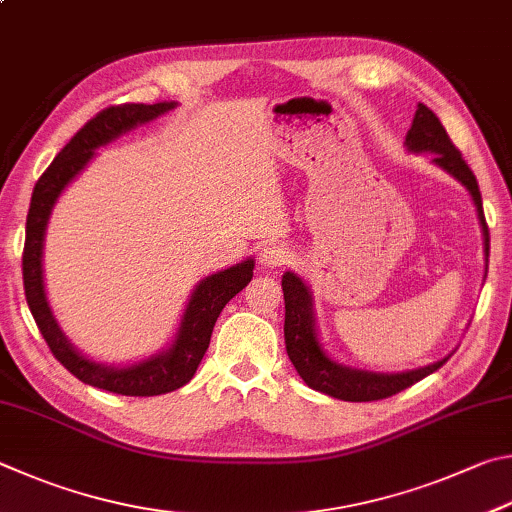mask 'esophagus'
<instances>
[{
    "label": "esophagus",
    "mask_w": 512,
    "mask_h": 512,
    "mask_svg": "<svg viewBox=\"0 0 512 512\" xmlns=\"http://www.w3.org/2000/svg\"><path fill=\"white\" fill-rule=\"evenodd\" d=\"M258 261H261V265L276 270V267L290 265L292 251H290V247H285V245H267V247L261 249V256H258Z\"/></svg>",
    "instance_id": "esophagus-1"
}]
</instances>
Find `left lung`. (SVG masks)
Masks as SVG:
<instances>
[{
  "label": "left lung",
  "mask_w": 512,
  "mask_h": 512,
  "mask_svg": "<svg viewBox=\"0 0 512 512\" xmlns=\"http://www.w3.org/2000/svg\"><path fill=\"white\" fill-rule=\"evenodd\" d=\"M405 143L407 150L411 152H434V164L447 170V173L454 179H459V182L468 188L472 202L477 206L479 224L483 231V251H486L488 258L490 233L486 215H483L477 177H474L470 166L465 164V159L461 157V152L456 150L452 139L447 137L443 123L438 121V116L429 110L427 105L418 103L414 123H411V130L407 132ZM281 285L285 299V348H288V357L294 364V369H297L301 380L306 382L310 389L348 402L382 400L405 391L411 384L427 378L429 373L438 371L447 360H450V355H447L443 360L423 366V369L402 373H373L337 364L330 360L319 344L315 312H312V294L308 290V285L294 272H285Z\"/></svg>",
  "instance_id": "1"
}]
</instances>
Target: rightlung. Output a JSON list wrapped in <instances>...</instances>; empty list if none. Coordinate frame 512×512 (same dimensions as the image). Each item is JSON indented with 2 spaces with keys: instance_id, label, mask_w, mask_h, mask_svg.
Masks as SVG:
<instances>
[{
  "instance_id": "obj_1",
  "label": "right lung",
  "mask_w": 512,
  "mask_h": 512,
  "mask_svg": "<svg viewBox=\"0 0 512 512\" xmlns=\"http://www.w3.org/2000/svg\"><path fill=\"white\" fill-rule=\"evenodd\" d=\"M175 105L177 103H123L105 107L103 112H98L92 121H87L71 137V141L58 152V157L51 161V166L35 182L29 215H26V240L22 254L24 294L44 342L51 348L53 357L71 375H76L80 382L92 384V387L110 393H121V396H161V393L175 391L184 387L186 382H191L206 348H209L213 326L222 308L254 276V258H247V261L233 265L229 270L206 276V279L195 285L184 310L182 324H179L175 335V342L170 344V348L130 366H107L89 360V357L78 353L67 342L65 333L56 324V319H53L42 279L44 231H47L53 204H56L71 179L89 164L96 148L114 141L141 123L157 119V116L173 110Z\"/></svg>"
}]
</instances>
